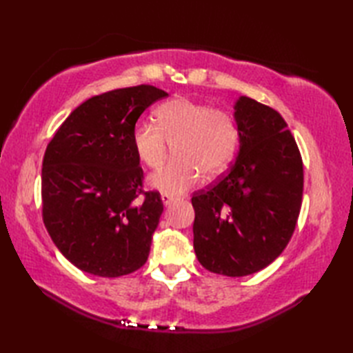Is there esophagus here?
I'll return each instance as SVG.
<instances>
[{
  "label": "esophagus",
  "instance_id": "34e87169",
  "mask_svg": "<svg viewBox=\"0 0 353 353\" xmlns=\"http://www.w3.org/2000/svg\"><path fill=\"white\" fill-rule=\"evenodd\" d=\"M161 199H162V201H163V205H165V206H168V205H171V203H172V201H174V200H176L174 197H172V196H170V194H162V196H161Z\"/></svg>",
  "mask_w": 353,
  "mask_h": 353
}]
</instances>
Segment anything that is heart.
I'll list each match as a JSON object with an SVG mask.
<instances>
[{
    "label": "heart",
    "mask_w": 353,
    "mask_h": 353,
    "mask_svg": "<svg viewBox=\"0 0 353 353\" xmlns=\"http://www.w3.org/2000/svg\"><path fill=\"white\" fill-rule=\"evenodd\" d=\"M157 125L141 121L133 127L132 144L141 162L159 168L170 147L176 159L150 176V185L179 196L196 185L201 172L219 176L229 167L238 147V127L228 112L186 97L172 99L156 110Z\"/></svg>",
    "instance_id": "b5f03b06"
}]
</instances>
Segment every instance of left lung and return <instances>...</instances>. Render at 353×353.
I'll list each match as a JSON object with an SVG mask.
<instances>
[{"label":"left lung","mask_w":353,"mask_h":353,"mask_svg":"<svg viewBox=\"0 0 353 353\" xmlns=\"http://www.w3.org/2000/svg\"><path fill=\"white\" fill-rule=\"evenodd\" d=\"M235 121V163L191 199L197 259L230 277L256 273L279 256L296 229L303 194L302 156L279 112L239 97Z\"/></svg>","instance_id":"obj_1"}]
</instances>
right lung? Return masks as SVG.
Returning a JSON list of instances; mask_svg holds the SVG:
<instances>
[{
  "label": "right lung",
  "instance_id": "1",
  "mask_svg": "<svg viewBox=\"0 0 353 353\" xmlns=\"http://www.w3.org/2000/svg\"><path fill=\"white\" fill-rule=\"evenodd\" d=\"M168 94L150 85L94 95L71 112L42 161V219L52 243L81 272L118 277L145 264L163 203L142 190L132 132Z\"/></svg>",
  "mask_w": 353,
  "mask_h": 353
}]
</instances>
